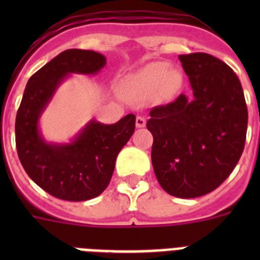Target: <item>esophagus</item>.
<instances>
[{
  "instance_id": "esophagus-1",
  "label": "esophagus",
  "mask_w": 260,
  "mask_h": 260,
  "mask_svg": "<svg viewBox=\"0 0 260 260\" xmlns=\"http://www.w3.org/2000/svg\"><path fill=\"white\" fill-rule=\"evenodd\" d=\"M135 125H137V127H144L146 126V118L142 116H138L137 119H135Z\"/></svg>"
}]
</instances>
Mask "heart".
I'll use <instances>...</instances> for the list:
<instances>
[{
	"label": "heart",
	"mask_w": 260,
	"mask_h": 260,
	"mask_svg": "<svg viewBox=\"0 0 260 260\" xmlns=\"http://www.w3.org/2000/svg\"><path fill=\"white\" fill-rule=\"evenodd\" d=\"M176 71H169V65L165 62H152L144 66L126 80V93L133 99H144L153 95L160 87L172 88L176 83Z\"/></svg>",
	"instance_id": "b5f03b06"
}]
</instances>
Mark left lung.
Returning <instances> with one entry per match:
<instances>
[{
	"instance_id": "obj_1",
	"label": "left lung",
	"mask_w": 260,
	"mask_h": 260,
	"mask_svg": "<svg viewBox=\"0 0 260 260\" xmlns=\"http://www.w3.org/2000/svg\"><path fill=\"white\" fill-rule=\"evenodd\" d=\"M178 58L192 96L181 93L151 110V158L168 194L198 198L219 187L237 165L246 139L247 107L240 79L221 59L207 53Z\"/></svg>"
}]
</instances>
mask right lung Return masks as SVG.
Returning a JSON list of instances; mask_svg holds the SVG:
<instances>
[{
    "label": "right lung",
    "mask_w": 260,
    "mask_h": 260,
    "mask_svg": "<svg viewBox=\"0 0 260 260\" xmlns=\"http://www.w3.org/2000/svg\"><path fill=\"white\" fill-rule=\"evenodd\" d=\"M107 63L102 53L68 49L28 79L15 119L19 160L34 182L48 194L69 202H83L102 194L109 185L116 158L132 138L135 116L113 125L91 119L70 143H49L39 121L70 74L95 75Z\"/></svg>",
    "instance_id": "1"
}]
</instances>
